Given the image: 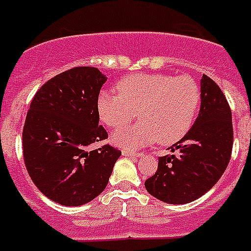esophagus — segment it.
Returning a JSON list of instances; mask_svg holds the SVG:
<instances>
[{"label":"esophagus","instance_id":"obj_1","mask_svg":"<svg viewBox=\"0 0 251 251\" xmlns=\"http://www.w3.org/2000/svg\"><path fill=\"white\" fill-rule=\"evenodd\" d=\"M122 154H124V155H129V157H140V155H142V153H137V151H133V150L127 149L122 150Z\"/></svg>","mask_w":251,"mask_h":251}]
</instances>
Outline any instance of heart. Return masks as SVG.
<instances>
[{"instance_id": "1", "label": "heart", "mask_w": 251, "mask_h": 251, "mask_svg": "<svg viewBox=\"0 0 251 251\" xmlns=\"http://www.w3.org/2000/svg\"><path fill=\"white\" fill-rule=\"evenodd\" d=\"M117 92L102 90L97 97L100 120L110 127L126 125L137 114L140 121L113 133L122 148H140L159 141L174 144L192 127L201 93L193 78L169 74L138 73L118 81Z\"/></svg>"}]
</instances>
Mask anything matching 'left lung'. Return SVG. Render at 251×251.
I'll return each mask as SVG.
<instances>
[{
  "mask_svg": "<svg viewBox=\"0 0 251 251\" xmlns=\"http://www.w3.org/2000/svg\"><path fill=\"white\" fill-rule=\"evenodd\" d=\"M233 149L231 110L220 86L202 75L201 109L192 129L172 146L176 154L158 159V169L145 181L157 200L182 205L198 200L218 182Z\"/></svg>",
  "mask_w": 251,
  "mask_h": 251,
  "instance_id": "1",
  "label": "left lung"
}]
</instances>
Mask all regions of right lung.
<instances>
[{"label": "right lung", "instance_id": "obj_1", "mask_svg": "<svg viewBox=\"0 0 251 251\" xmlns=\"http://www.w3.org/2000/svg\"><path fill=\"white\" fill-rule=\"evenodd\" d=\"M105 82L97 68H73L49 79L31 100L22 131L24 161L38 190L59 205L79 206L100 196L120 158L110 145L90 150L107 138L97 113Z\"/></svg>", "mask_w": 251, "mask_h": 251}]
</instances>
